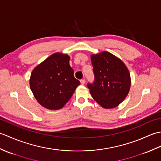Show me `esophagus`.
Returning a JSON list of instances; mask_svg holds the SVG:
<instances>
[{"instance_id":"obj_1","label":"esophagus","mask_w":161,"mask_h":161,"mask_svg":"<svg viewBox=\"0 0 161 161\" xmlns=\"http://www.w3.org/2000/svg\"><path fill=\"white\" fill-rule=\"evenodd\" d=\"M80 82H81V84H84L85 82H86V80H85L84 79H82V80H80Z\"/></svg>"}]
</instances>
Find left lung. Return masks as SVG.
<instances>
[{
    "label": "left lung",
    "mask_w": 161,
    "mask_h": 161,
    "mask_svg": "<svg viewBox=\"0 0 161 161\" xmlns=\"http://www.w3.org/2000/svg\"><path fill=\"white\" fill-rule=\"evenodd\" d=\"M94 81L88 83L92 97L102 107L111 108L120 104L127 95L131 79L125 64L108 52L91 56Z\"/></svg>",
    "instance_id": "left-lung-1"
}]
</instances>
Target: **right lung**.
<instances>
[{
    "instance_id": "add662e5",
    "label": "right lung",
    "mask_w": 161,
    "mask_h": 161,
    "mask_svg": "<svg viewBox=\"0 0 161 161\" xmlns=\"http://www.w3.org/2000/svg\"><path fill=\"white\" fill-rule=\"evenodd\" d=\"M67 54L54 53L33 70L30 80L36 100L50 110L62 108L70 100L80 81L74 77Z\"/></svg>"
}]
</instances>
